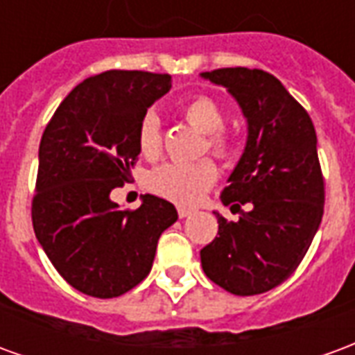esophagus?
<instances>
[{
  "instance_id": "1",
  "label": "esophagus",
  "mask_w": 355,
  "mask_h": 355,
  "mask_svg": "<svg viewBox=\"0 0 355 355\" xmlns=\"http://www.w3.org/2000/svg\"><path fill=\"white\" fill-rule=\"evenodd\" d=\"M177 211H178V216H180V218H186V216L192 215V209H188V207H178Z\"/></svg>"
}]
</instances>
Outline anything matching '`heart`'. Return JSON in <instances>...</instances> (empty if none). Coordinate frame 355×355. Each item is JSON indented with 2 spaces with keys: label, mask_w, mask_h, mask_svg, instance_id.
<instances>
[{
  "label": "heart",
  "mask_w": 355,
  "mask_h": 355,
  "mask_svg": "<svg viewBox=\"0 0 355 355\" xmlns=\"http://www.w3.org/2000/svg\"><path fill=\"white\" fill-rule=\"evenodd\" d=\"M182 116L193 129L205 135V150L216 157H228L232 154L230 135L223 131V106L207 94H198L182 104ZM140 154L146 159H157L162 155L163 139L159 117L154 112L142 116L137 131ZM218 171L211 159L193 163H165L148 175V188L165 200L180 205H192L215 184Z\"/></svg>",
  "instance_id": "b5f03b06"
}]
</instances>
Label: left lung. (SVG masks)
<instances>
[{
	"label": "left lung",
	"mask_w": 355,
	"mask_h": 355,
	"mask_svg": "<svg viewBox=\"0 0 355 355\" xmlns=\"http://www.w3.org/2000/svg\"><path fill=\"white\" fill-rule=\"evenodd\" d=\"M201 78L228 89L247 119L245 150L220 193L239 218L226 220L215 211L218 238L201 249V266L232 295H261L297 270L320 228L325 184L315 129L264 70L220 68ZM245 202L247 214L241 211Z\"/></svg>",
	"instance_id": "8db88e82"
}]
</instances>
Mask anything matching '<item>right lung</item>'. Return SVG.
I'll return each instance as SVG.
<instances>
[{
  "label": "right lung",
  "instance_id": "right-lung-1",
  "mask_svg": "<svg viewBox=\"0 0 355 355\" xmlns=\"http://www.w3.org/2000/svg\"><path fill=\"white\" fill-rule=\"evenodd\" d=\"M169 73L108 70L73 87L43 131L32 200L35 238L73 289L114 298L152 270L177 209L157 196L123 211L110 192L129 182L142 116L169 93Z\"/></svg>",
  "mask_w": 355,
  "mask_h": 355
}]
</instances>
